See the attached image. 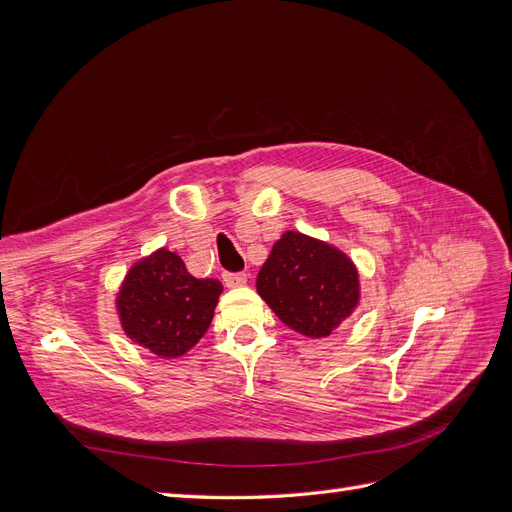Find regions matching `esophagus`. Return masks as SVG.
Segmentation results:
<instances>
[{
    "mask_svg": "<svg viewBox=\"0 0 512 512\" xmlns=\"http://www.w3.org/2000/svg\"><path fill=\"white\" fill-rule=\"evenodd\" d=\"M247 282V275L245 273H224V284L228 288H239L245 286Z\"/></svg>",
    "mask_w": 512,
    "mask_h": 512,
    "instance_id": "obj_1",
    "label": "esophagus"
}]
</instances>
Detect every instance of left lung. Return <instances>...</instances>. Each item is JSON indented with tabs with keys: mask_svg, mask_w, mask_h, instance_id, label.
I'll use <instances>...</instances> for the list:
<instances>
[{
	"mask_svg": "<svg viewBox=\"0 0 512 512\" xmlns=\"http://www.w3.org/2000/svg\"><path fill=\"white\" fill-rule=\"evenodd\" d=\"M256 290L288 329L329 337L361 303L359 269L329 241L286 230L260 267Z\"/></svg>",
	"mask_w": 512,
	"mask_h": 512,
	"instance_id": "obj_1",
	"label": "left lung"
}]
</instances>
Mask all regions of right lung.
Masks as SVG:
<instances>
[{"mask_svg":"<svg viewBox=\"0 0 512 512\" xmlns=\"http://www.w3.org/2000/svg\"><path fill=\"white\" fill-rule=\"evenodd\" d=\"M222 290L220 280H198L175 252L158 247L134 262L117 290L121 331L160 359H179L207 333Z\"/></svg>","mask_w":512,"mask_h":512,"instance_id":"add662e5","label":"right lung"}]
</instances>
